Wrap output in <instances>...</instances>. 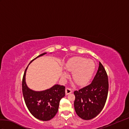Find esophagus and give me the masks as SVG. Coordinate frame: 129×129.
<instances>
[{"label":"esophagus","instance_id":"1","mask_svg":"<svg viewBox=\"0 0 129 129\" xmlns=\"http://www.w3.org/2000/svg\"><path fill=\"white\" fill-rule=\"evenodd\" d=\"M72 90L70 89V88H69V87H67L66 88V89H65V94H67V95H68V94H70V93H72Z\"/></svg>","mask_w":129,"mask_h":129}]
</instances>
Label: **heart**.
<instances>
[{
  "label": "heart",
  "mask_w": 129,
  "mask_h": 129,
  "mask_svg": "<svg viewBox=\"0 0 129 129\" xmlns=\"http://www.w3.org/2000/svg\"><path fill=\"white\" fill-rule=\"evenodd\" d=\"M65 68L72 72V79L77 85L83 86L90 81L94 71L95 64L92 59L78 56L70 59L65 64ZM62 76L65 78L67 73L64 72Z\"/></svg>",
  "instance_id": "heart-1"
}]
</instances>
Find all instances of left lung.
Instances as JSON below:
<instances>
[{
	"instance_id": "left-lung-1",
	"label": "left lung",
	"mask_w": 129,
	"mask_h": 129,
	"mask_svg": "<svg viewBox=\"0 0 129 129\" xmlns=\"http://www.w3.org/2000/svg\"><path fill=\"white\" fill-rule=\"evenodd\" d=\"M108 90L107 73L99 62L98 70L91 83L74 92V106L77 115L84 120L96 117L104 108Z\"/></svg>"
}]
</instances>
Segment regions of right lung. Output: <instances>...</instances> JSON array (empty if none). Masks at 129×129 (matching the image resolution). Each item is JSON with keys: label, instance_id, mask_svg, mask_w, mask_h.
<instances>
[{"label": "right lung", "instance_id": "right-lung-1", "mask_svg": "<svg viewBox=\"0 0 129 129\" xmlns=\"http://www.w3.org/2000/svg\"><path fill=\"white\" fill-rule=\"evenodd\" d=\"M43 53L31 61V62ZM25 69L22 80V91L24 101L28 110L36 118L43 121L51 119L58 112L60 99L65 96V87L56 84L50 89L42 91H35L27 87L25 82Z\"/></svg>", "mask_w": 129, "mask_h": 129}]
</instances>
